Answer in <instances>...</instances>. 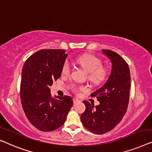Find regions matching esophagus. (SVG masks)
<instances>
[{"label": "esophagus", "mask_w": 152, "mask_h": 152, "mask_svg": "<svg viewBox=\"0 0 152 152\" xmlns=\"http://www.w3.org/2000/svg\"><path fill=\"white\" fill-rule=\"evenodd\" d=\"M73 102H74V104H76V103H78V102H80V100L77 99V98H74V99H73Z\"/></svg>", "instance_id": "1"}]
</instances>
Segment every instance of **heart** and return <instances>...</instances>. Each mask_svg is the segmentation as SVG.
Wrapping results in <instances>:
<instances>
[{
    "label": "heart",
    "instance_id": "obj_1",
    "mask_svg": "<svg viewBox=\"0 0 152 152\" xmlns=\"http://www.w3.org/2000/svg\"><path fill=\"white\" fill-rule=\"evenodd\" d=\"M76 63L83 67L88 73L87 78L93 84L98 85L101 83L107 76V69L102 66V61L98 57L91 54H84L77 57ZM71 72V65L68 61H65L63 64L61 69V74L63 76L69 75ZM71 89L74 92L78 93L86 89L84 85H71Z\"/></svg>",
    "mask_w": 152,
    "mask_h": 152
}]
</instances>
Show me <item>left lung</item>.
Masks as SVG:
<instances>
[{
  "mask_svg": "<svg viewBox=\"0 0 152 152\" xmlns=\"http://www.w3.org/2000/svg\"><path fill=\"white\" fill-rule=\"evenodd\" d=\"M112 63V72L103 86L91 94L100 102L98 105L84 100L86 109L81 114L84 127L96 134L111 131L121 121L129 100V68L125 60L114 51L102 50Z\"/></svg>",
  "mask_w": 152,
  "mask_h": 152,
  "instance_id": "8db88e82",
  "label": "left lung"
}]
</instances>
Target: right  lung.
I'll return each instance as SVG.
<instances>
[{"label": "right lung", "instance_id": "obj_1", "mask_svg": "<svg viewBox=\"0 0 152 152\" xmlns=\"http://www.w3.org/2000/svg\"><path fill=\"white\" fill-rule=\"evenodd\" d=\"M67 56L64 50H41L29 56L23 65L21 104L29 122L42 132L61 127L73 105L69 96L54 99L50 94V86L61 77Z\"/></svg>", "mask_w": 152, "mask_h": 152}]
</instances>
